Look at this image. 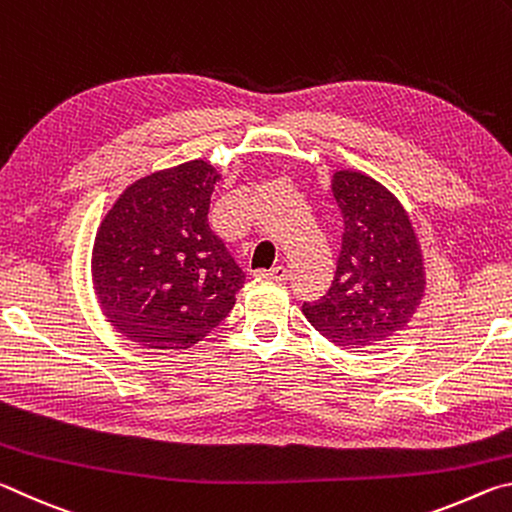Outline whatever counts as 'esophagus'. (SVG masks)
Instances as JSON below:
<instances>
[{
	"instance_id": "esophagus-1",
	"label": "esophagus",
	"mask_w": 512,
	"mask_h": 512,
	"mask_svg": "<svg viewBox=\"0 0 512 512\" xmlns=\"http://www.w3.org/2000/svg\"><path fill=\"white\" fill-rule=\"evenodd\" d=\"M259 277H266V280H275V282H282L287 280V268L284 266H273L271 271H259Z\"/></svg>"
}]
</instances>
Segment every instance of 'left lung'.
Returning a JSON list of instances; mask_svg holds the SVG:
<instances>
[{
  "label": "left lung",
  "mask_w": 512,
  "mask_h": 512,
  "mask_svg": "<svg viewBox=\"0 0 512 512\" xmlns=\"http://www.w3.org/2000/svg\"><path fill=\"white\" fill-rule=\"evenodd\" d=\"M332 192L343 214L332 287L302 314L341 348H370L409 325L424 296L418 235L402 203L361 171L341 169Z\"/></svg>",
  "instance_id": "1"
}]
</instances>
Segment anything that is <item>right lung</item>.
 <instances>
[{
  "instance_id": "add662e5",
  "label": "right lung",
  "mask_w": 512,
  "mask_h": 512,
  "mask_svg": "<svg viewBox=\"0 0 512 512\" xmlns=\"http://www.w3.org/2000/svg\"><path fill=\"white\" fill-rule=\"evenodd\" d=\"M219 178L205 160L155 171L103 216L94 293L117 332L142 348H192L235 307L246 275L207 223Z\"/></svg>"
}]
</instances>
